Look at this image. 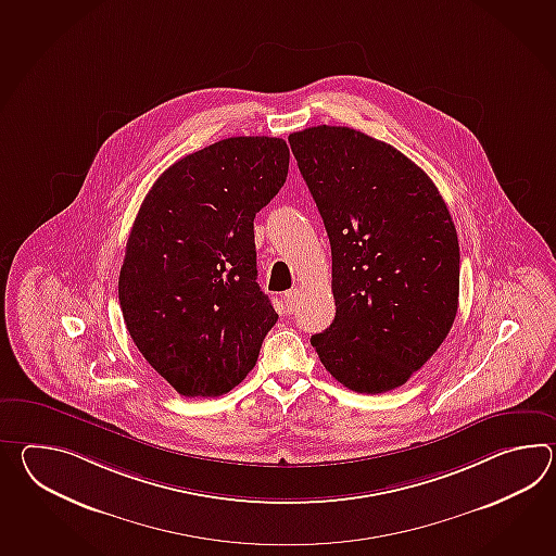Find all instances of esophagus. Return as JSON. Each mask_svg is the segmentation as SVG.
<instances>
[{
  "instance_id": "1",
  "label": "esophagus",
  "mask_w": 556,
  "mask_h": 556,
  "mask_svg": "<svg viewBox=\"0 0 556 556\" xmlns=\"http://www.w3.org/2000/svg\"><path fill=\"white\" fill-rule=\"evenodd\" d=\"M285 305H287V311L291 313V311H295L296 303H299V291L296 289H291V291H287L283 295Z\"/></svg>"
}]
</instances>
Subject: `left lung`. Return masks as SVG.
Returning <instances> with one entry per match:
<instances>
[{
    "label": "left lung",
    "instance_id": "8db88e82",
    "mask_svg": "<svg viewBox=\"0 0 556 556\" xmlns=\"http://www.w3.org/2000/svg\"><path fill=\"white\" fill-rule=\"evenodd\" d=\"M289 146L333 257L337 313L311 345L346 389L393 391L457 317L455 223L431 177L384 141L317 125L291 134Z\"/></svg>",
    "mask_w": 556,
    "mask_h": 556
}]
</instances>
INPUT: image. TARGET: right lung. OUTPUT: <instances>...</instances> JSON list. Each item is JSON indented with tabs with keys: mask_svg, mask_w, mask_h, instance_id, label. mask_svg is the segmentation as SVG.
Wrapping results in <instances>:
<instances>
[{
	"mask_svg": "<svg viewBox=\"0 0 556 556\" xmlns=\"http://www.w3.org/2000/svg\"><path fill=\"white\" fill-rule=\"evenodd\" d=\"M287 172L283 139L229 137L175 161L139 207L119 305L137 349L179 395L229 393L279 319L257 283L253 219Z\"/></svg>",
	"mask_w": 556,
	"mask_h": 556,
	"instance_id": "add662e5",
	"label": "right lung"
}]
</instances>
